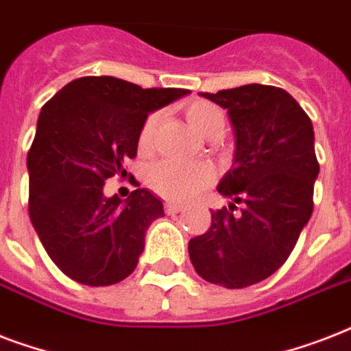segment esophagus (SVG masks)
Returning a JSON list of instances; mask_svg holds the SVG:
<instances>
[{"mask_svg":"<svg viewBox=\"0 0 351 351\" xmlns=\"http://www.w3.org/2000/svg\"><path fill=\"white\" fill-rule=\"evenodd\" d=\"M184 209H186L184 204H176V202L165 204V213L167 215H176V213H180V211H184Z\"/></svg>","mask_w":351,"mask_h":351,"instance_id":"1","label":"esophagus"}]
</instances>
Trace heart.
Here are the masks:
<instances>
[{
	"label": "heart",
	"mask_w": 351,
	"mask_h": 351,
	"mask_svg": "<svg viewBox=\"0 0 351 351\" xmlns=\"http://www.w3.org/2000/svg\"><path fill=\"white\" fill-rule=\"evenodd\" d=\"M186 118L191 127L202 136L217 140L224 134L226 114L219 106L211 101L195 100L186 107ZM160 117L149 114L143 121L140 134H138V149L140 153H149L153 147L154 132L158 125ZM215 178L213 167L204 162L182 164L175 160H164L153 165L147 175V184L153 191L171 200H189L204 187H208Z\"/></svg>",
	"instance_id": "b5f03b06"
}]
</instances>
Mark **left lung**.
<instances>
[{"mask_svg": "<svg viewBox=\"0 0 351 351\" xmlns=\"http://www.w3.org/2000/svg\"><path fill=\"white\" fill-rule=\"evenodd\" d=\"M200 96L228 109L233 165L219 184L230 209L211 211V226L189 240V258L204 280L240 289L288 261L313 211L319 176L310 117L280 87L251 84ZM234 203H242L239 215Z\"/></svg>", "mask_w": 351, "mask_h": 351, "instance_id": "8db88e82", "label": "left lung"}]
</instances>
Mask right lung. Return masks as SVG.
I'll return each mask as SVG.
<instances>
[{"mask_svg":"<svg viewBox=\"0 0 351 351\" xmlns=\"http://www.w3.org/2000/svg\"><path fill=\"white\" fill-rule=\"evenodd\" d=\"M189 95L142 89L112 76L73 80L41 107L27 154L29 215L41 244L69 278L111 286L138 264L164 204L145 187L107 198V178H125L149 112ZM132 176V175H131Z\"/></svg>","mask_w":351,"mask_h":351,"instance_id":"1","label":"right lung"}]
</instances>
